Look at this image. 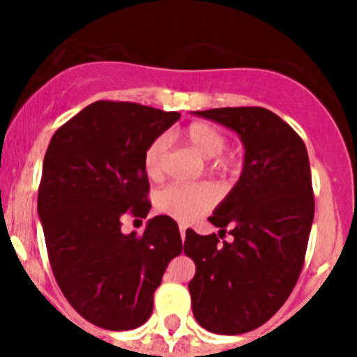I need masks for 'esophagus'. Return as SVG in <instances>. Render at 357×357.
<instances>
[{"instance_id":"obj_1","label":"esophagus","mask_w":357,"mask_h":357,"mask_svg":"<svg viewBox=\"0 0 357 357\" xmlns=\"http://www.w3.org/2000/svg\"><path fill=\"white\" fill-rule=\"evenodd\" d=\"M185 229H188V227H185V225H181V227H178V230H181V238H182V241H184V239H185Z\"/></svg>"}]
</instances>
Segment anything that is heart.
<instances>
[{
	"label": "heart",
	"instance_id": "b5f03b06",
	"mask_svg": "<svg viewBox=\"0 0 357 357\" xmlns=\"http://www.w3.org/2000/svg\"><path fill=\"white\" fill-rule=\"evenodd\" d=\"M185 139L191 144L198 155L204 159H214L225 148V137L220 130L207 125V123H193L189 125L184 132ZM168 141L166 137H157L151 141L144 153V168H146L150 176H159L162 172V160L166 155ZM220 168H229V160H220ZM216 202V191L211 184L200 182V184H188V182H173L162 188L157 193L155 204L157 209L169 216L181 220V222H189L200 214L207 213Z\"/></svg>",
	"mask_w": 357,
	"mask_h": 357
}]
</instances>
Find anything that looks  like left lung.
Segmentation results:
<instances>
[{
    "label": "left lung",
    "mask_w": 357,
    "mask_h": 357,
    "mask_svg": "<svg viewBox=\"0 0 357 357\" xmlns=\"http://www.w3.org/2000/svg\"><path fill=\"white\" fill-rule=\"evenodd\" d=\"M193 114L234 130L245 148L239 181L209 218L218 236L185 230L184 252L197 264L193 314L211 333L243 334L279 311L301 275L314 216L307 150L263 107ZM227 228L233 241L220 245Z\"/></svg>",
    "instance_id": "8db88e82"
}]
</instances>
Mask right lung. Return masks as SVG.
Wrapping results in <instances>:
<instances>
[{"label": "right lung", "instance_id": "add662e5", "mask_svg": "<svg viewBox=\"0 0 357 357\" xmlns=\"http://www.w3.org/2000/svg\"><path fill=\"white\" fill-rule=\"evenodd\" d=\"M178 112L94 102L53 134L43 162L39 213L53 275L78 314L109 331L143 326L169 261L182 252L169 216L143 236L123 234L121 216L146 218L144 153Z\"/></svg>", "mask_w": 357, "mask_h": 357}]
</instances>
